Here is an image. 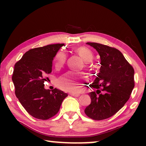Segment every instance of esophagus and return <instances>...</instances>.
<instances>
[{"label": "esophagus", "instance_id": "esophagus-1", "mask_svg": "<svg viewBox=\"0 0 146 146\" xmlns=\"http://www.w3.org/2000/svg\"><path fill=\"white\" fill-rule=\"evenodd\" d=\"M70 95L72 96H74V97H79V96H80V94H79L70 93Z\"/></svg>", "mask_w": 146, "mask_h": 146}]
</instances>
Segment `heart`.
I'll use <instances>...</instances> for the list:
<instances>
[{
	"label": "heart",
	"instance_id": "1",
	"mask_svg": "<svg viewBox=\"0 0 146 146\" xmlns=\"http://www.w3.org/2000/svg\"><path fill=\"white\" fill-rule=\"evenodd\" d=\"M76 52L82 58L85 62H89L93 58L91 50L84 47H80L76 50ZM67 59V54L64 51L60 50L56 54L54 61L56 68H60L64 64ZM86 80L82 73H76L72 71L67 72L61 75L56 80L57 86L64 91L72 93L80 92L83 88L82 82Z\"/></svg>",
	"mask_w": 146,
	"mask_h": 146
}]
</instances>
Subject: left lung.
Masks as SVG:
<instances>
[{"mask_svg":"<svg viewBox=\"0 0 146 146\" xmlns=\"http://www.w3.org/2000/svg\"><path fill=\"white\" fill-rule=\"evenodd\" d=\"M86 44L98 52L101 67L90 86L98 90L89 93L91 103L84 112L90 118L102 120L114 115L129 100L134 88V70L115 48L96 42Z\"/></svg>","mask_w":146,"mask_h":146,"instance_id":"1","label":"left lung"}]
</instances>
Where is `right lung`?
I'll return each instance as SVG.
<instances>
[{
  "instance_id": "obj_1",
  "label": "right lung",
  "mask_w": 146,
  "mask_h": 146,
  "mask_svg": "<svg viewBox=\"0 0 146 146\" xmlns=\"http://www.w3.org/2000/svg\"><path fill=\"white\" fill-rule=\"evenodd\" d=\"M64 44H49L27 51L15 65L12 80L15 94L32 116L48 119L58 112L66 93L54 88L44 89V81L51 73L52 60Z\"/></svg>"
}]
</instances>
